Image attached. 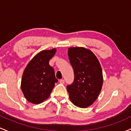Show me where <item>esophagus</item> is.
I'll list each match as a JSON object with an SVG mask.
<instances>
[{
    "label": "esophagus",
    "mask_w": 131,
    "mask_h": 131,
    "mask_svg": "<svg viewBox=\"0 0 131 131\" xmlns=\"http://www.w3.org/2000/svg\"><path fill=\"white\" fill-rule=\"evenodd\" d=\"M60 84H64V80L63 79H60Z\"/></svg>",
    "instance_id": "34e87169"
}]
</instances>
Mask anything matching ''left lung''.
<instances>
[{
    "instance_id": "1",
    "label": "left lung",
    "mask_w": 131,
    "mask_h": 131,
    "mask_svg": "<svg viewBox=\"0 0 131 131\" xmlns=\"http://www.w3.org/2000/svg\"><path fill=\"white\" fill-rule=\"evenodd\" d=\"M68 55L74 74L73 82L67 87L70 99L78 107H88L101 91L103 84L101 66L95 55L85 48L71 47Z\"/></svg>"
}]
</instances>
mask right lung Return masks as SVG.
I'll return each mask as SVG.
<instances>
[{
	"instance_id": "1",
	"label": "right lung",
	"mask_w": 131,
	"mask_h": 131,
	"mask_svg": "<svg viewBox=\"0 0 131 131\" xmlns=\"http://www.w3.org/2000/svg\"><path fill=\"white\" fill-rule=\"evenodd\" d=\"M56 49L43 50L31 60L23 74L21 88L28 101L34 104L42 103L50 96L58 82L49 60Z\"/></svg>"
}]
</instances>
